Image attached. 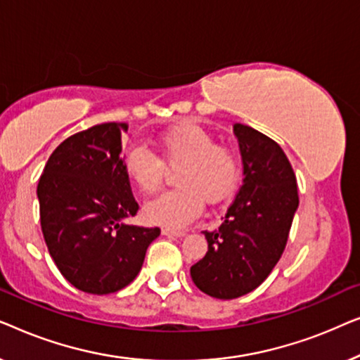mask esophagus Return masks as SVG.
<instances>
[{
    "instance_id": "1",
    "label": "esophagus",
    "mask_w": 360,
    "mask_h": 360,
    "mask_svg": "<svg viewBox=\"0 0 360 360\" xmlns=\"http://www.w3.org/2000/svg\"><path fill=\"white\" fill-rule=\"evenodd\" d=\"M162 234L164 236H172V238H181V236H185L184 231H174V229H162Z\"/></svg>"
}]
</instances>
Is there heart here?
Here are the masks:
<instances>
[{"instance_id": "obj_1", "label": "heart", "mask_w": 360, "mask_h": 360, "mask_svg": "<svg viewBox=\"0 0 360 360\" xmlns=\"http://www.w3.org/2000/svg\"><path fill=\"white\" fill-rule=\"evenodd\" d=\"M157 146L162 159L144 144H131L122 157L124 172L144 193L160 188L167 167L175 172L176 188L155 196L144 206L146 218L154 224L180 229L203 211V201L218 205L234 193L239 184V157L228 146L195 122H180L162 131Z\"/></svg>"}]
</instances>
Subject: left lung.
Masks as SVG:
<instances>
[{"mask_svg": "<svg viewBox=\"0 0 360 360\" xmlns=\"http://www.w3.org/2000/svg\"><path fill=\"white\" fill-rule=\"evenodd\" d=\"M244 180L216 231H205L208 252L191 265L201 292L233 300L252 292L282 257L298 208L297 176L277 142L245 124H234Z\"/></svg>", "mask_w": 360, "mask_h": 360, "instance_id": "left-lung-1", "label": "left lung"}]
</instances>
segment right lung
I'll return each instance as SVG.
<instances>
[{
	"label": "right lung",
	"instance_id": "right-lung-1",
	"mask_svg": "<svg viewBox=\"0 0 360 360\" xmlns=\"http://www.w3.org/2000/svg\"><path fill=\"white\" fill-rule=\"evenodd\" d=\"M126 122H103L67 137L39 179L41 228L60 274L85 293L124 288L141 272L159 228L126 224L139 205L121 157Z\"/></svg>",
	"mask_w": 360,
	"mask_h": 360
}]
</instances>
